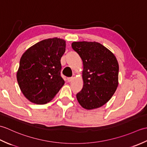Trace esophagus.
<instances>
[{
  "mask_svg": "<svg viewBox=\"0 0 147 147\" xmlns=\"http://www.w3.org/2000/svg\"><path fill=\"white\" fill-rule=\"evenodd\" d=\"M73 80V77H70V78H67V82L69 83V82H71Z\"/></svg>",
  "mask_w": 147,
  "mask_h": 147,
  "instance_id": "34e87169",
  "label": "esophagus"
}]
</instances>
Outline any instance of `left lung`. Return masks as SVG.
Returning a JSON list of instances; mask_svg holds the SVG:
<instances>
[{
	"label": "left lung",
	"instance_id": "left-lung-1",
	"mask_svg": "<svg viewBox=\"0 0 147 147\" xmlns=\"http://www.w3.org/2000/svg\"><path fill=\"white\" fill-rule=\"evenodd\" d=\"M72 48L83 61V86L76 98L88 110L102 107L118 86L119 64L113 53L96 42H74Z\"/></svg>",
	"mask_w": 147,
	"mask_h": 147
}]
</instances>
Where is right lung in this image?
<instances>
[{"label":"right lung","instance_id":"right-lung-1","mask_svg":"<svg viewBox=\"0 0 147 147\" xmlns=\"http://www.w3.org/2000/svg\"><path fill=\"white\" fill-rule=\"evenodd\" d=\"M65 41L58 38L42 40L21 56L16 77L24 96L31 102L45 104L51 101L64 85L61 76V58Z\"/></svg>","mask_w":147,"mask_h":147}]
</instances>
